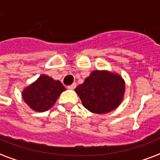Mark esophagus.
I'll return each instance as SVG.
<instances>
[{"label":"esophagus","mask_w":160,"mask_h":160,"mask_svg":"<svg viewBox=\"0 0 160 160\" xmlns=\"http://www.w3.org/2000/svg\"><path fill=\"white\" fill-rule=\"evenodd\" d=\"M75 87H76V83H73L72 85H70V86H68V88L69 90H74Z\"/></svg>","instance_id":"obj_1"}]
</instances>
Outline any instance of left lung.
<instances>
[{
	"label": "left lung",
	"mask_w": 160,
	"mask_h": 160,
	"mask_svg": "<svg viewBox=\"0 0 160 160\" xmlns=\"http://www.w3.org/2000/svg\"><path fill=\"white\" fill-rule=\"evenodd\" d=\"M125 89V80L119 74L106 70H95L74 91L84 107L90 112L106 113L119 107Z\"/></svg>",
	"instance_id": "left-lung-1"
}]
</instances>
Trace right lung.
Listing matches in <instances>:
<instances>
[{
	"instance_id": "1",
	"label": "right lung",
	"mask_w": 160,
	"mask_h": 160,
	"mask_svg": "<svg viewBox=\"0 0 160 160\" xmlns=\"http://www.w3.org/2000/svg\"><path fill=\"white\" fill-rule=\"evenodd\" d=\"M65 87L59 80L42 74L23 91V101L36 112H45L52 107Z\"/></svg>"
}]
</instances>
